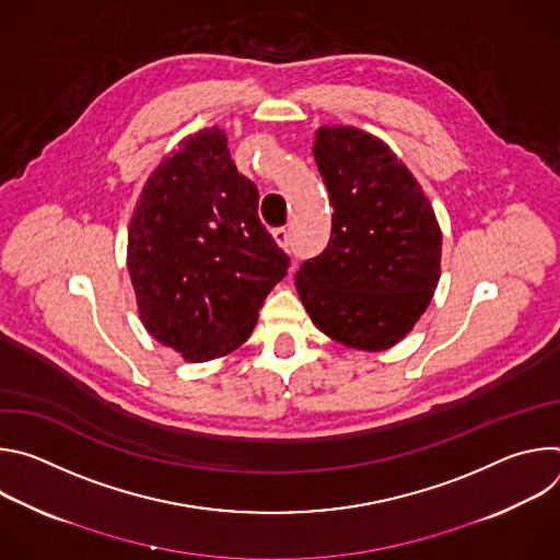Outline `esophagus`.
<instances>
[{
  "label": "esophagus",
  "mask_w": 560,
  "mask_h": 560,
  "mask_svg": "<svg viewBox=\"0 0 560 560\" xmlns=\"http://www.w3.org/2000/svg\"><path fill=\"white\" fill-rule=\"evenodd\" d=\"M272 238H275V242L279 244V248H283V250H288V248H290V234H288V230H285V228H277V230H272Z\"/></svg>",
  "instance_id": "34e87169"
}]
</instances>
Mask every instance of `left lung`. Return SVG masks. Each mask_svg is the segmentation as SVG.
Returning a JSON list of instances; mask_svg holds the SVG:
<instances>
[{"instance_id": "obj_1", "label": "left lung", "mask_w": 560, "mask_h": 560, "mask_svg": "<svg viewBox=\"0 0 560 560\" xmlns=\"http://www.w3.org/2000/svg\"><path fill=\"white\" fill-rule=\"evenodd\" d=\"M314 162L328 188V248L296 272L312 324L354 350L396 346L441 279L443 234L421 184L392 148L354 126H322Z\"/></svg>"}]
</instances>
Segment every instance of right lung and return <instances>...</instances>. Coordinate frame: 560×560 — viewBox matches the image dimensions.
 <instances>
[{
  "mask_svg": "<svg viewBox=\"0 0 560 560\" xmlns=\"http://www.w3.org/2000/svg\"><path fill=\"white\" fill-rule=\"evenodd\" d=\"M128 275L145 332L190 363L234 352L288 257L259 221V190L219 126L184 137L132 210Z\"/></svg>",
  "mask_w": 560,
  "mask_h": 560,
  "instance_id": "add662e5",
  "label": "right lung"
}]
</instances>
